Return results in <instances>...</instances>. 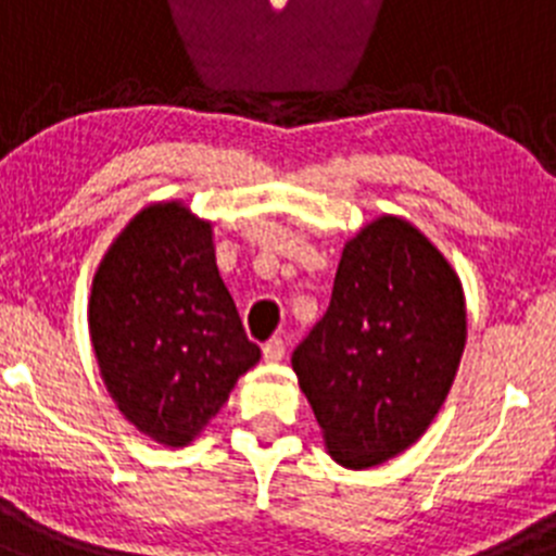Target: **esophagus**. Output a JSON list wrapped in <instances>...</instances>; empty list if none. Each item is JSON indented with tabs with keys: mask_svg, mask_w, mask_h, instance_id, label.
Segmentation results:
<instances>
[{
	"mask_svg": "<svg viewBox=\"0 0 556 556\" xmlns=\"http://www.w3.org/2000/svg\"><path fill=\"white\" fill-rule=\"evenodd\" d=\"M283 353H287V342L281 337H273L269 342H264V358L267 362H281Z\"/></svg>",
	"mask_w": 556,
	"mask_h": 556,
	"instance_id": "1",
	"label": "esophagus"
}]
</instances>
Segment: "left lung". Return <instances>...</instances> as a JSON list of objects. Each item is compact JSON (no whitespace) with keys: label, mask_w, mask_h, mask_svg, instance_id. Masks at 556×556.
I'll return each mask as SVG.
<instances>
[{"label":"left lung","mask_w":556,"mask_h":556,"mask_svg":"<svg viewBox=\"0 0 556 556\" xmlns=\"http://www.w3.org/2000/svg\"><path fill=\"white\" fill-rule=\"evenodd\" d=\"M465 351V298L443 253L381 217L342 250L328 312L292 353L333 459L362 470L429 429Z\"/></svg>","instance_id":"1"}]
</instances>
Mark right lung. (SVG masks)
<instances>
[{
    "label": "right lung",
    "instance_id": "add662e5",
    "mask_svg": "<svg viewBox=\"0 0 556 556\" xmlns=\"http://www.w3.org/2000/svg\"><path fill=\"white\" fill-rule=\"evenodd\" d=\"M100 372L122 415L164 445H186L262 358L219 278L211 223L180 203L130 219L88 301Z\"/></svg>",
    "mask_w": 556,
    "mask_h": 556
}]
</instances>
